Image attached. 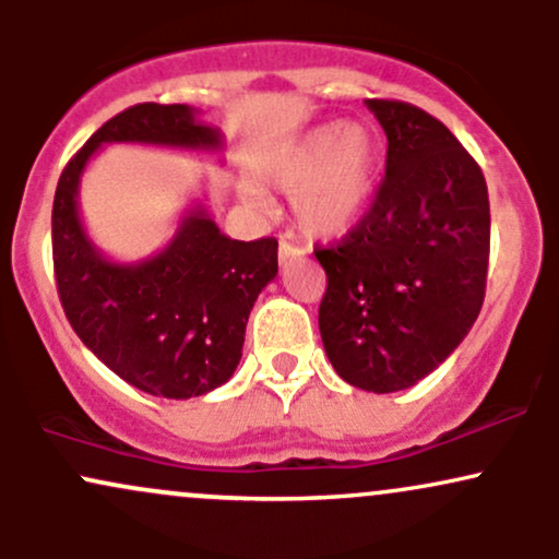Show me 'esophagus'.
Returning <instances> with one entry per match:
<instances>
[{
  "instance_id": "obj_1",
  "label": "esophagus",
  "mask_w": 559,
  "mask_h": 559,
  "mask_svg": "<svg viewBox=\"0 0 559 559\" xmlns=\"http://www.w3.org/2000/svg\"><path fill=\"white\" fill-rule=\"evenodd\" d=\"M278 258H281V265H286V262H294L299 258H305V249L297 247V243L281 239V247H278Z\"/></svg>"
}]
</instances>
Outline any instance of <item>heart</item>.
<instances>
[{
	"label": "heart",
	"mask_w": 559,
	"mask_h": 559,
	"mask_svg": "<svg viewBox=\"0 0 559 559\" xmlns=\"http://www.w3.org/2000/svg\"><path fill=\"white\" fill-rule=\"evenodd\" d=\"M260 178L288 191V207L299 230L320 239H336L362 221L376 199L381 178V139L362 123L310 128L288 141L260 168ZM243 199L267 207L265 191L247 183Z\"/></svg>",
	"instance_id": "b5f03b06"
}]
</instances>
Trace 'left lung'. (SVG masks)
Listing matches in <instances>:
<instances>
[{
    "instance_id": "8db88e82",
    "label": "left lung",
    "mask_w": 559,
    "mask_h": 559,
    "mask_svg": "<svg viewBox=\"0 0 559 559\" xmlns=\"http://www.w3.org/2000/svg\"><path fill=\"white\" fill-rule=\"evenodd\" d=\"M389 139L386 178L336 247L318 325L325 355L352 386H415L476 323L489 271V191L454 133L394 99H365Z\"/></svg>"
}]
</instances>
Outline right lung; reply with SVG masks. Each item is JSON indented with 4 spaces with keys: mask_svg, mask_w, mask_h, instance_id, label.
<instances>
[{
    "mask_svg": "<svg viewBox=\"0 0 559 559\" xmlns=\"http://www.w3.org/2000/svg\"><path fill=\"white\" fill-rule=\"evenodd\" d=\"M105 144L221 152L223 136L189 105L128 107L66 165L52 207L57 294L81 342L146 394L202 396L241 360L249 312L278 273V241L230 239L194 204L163 252L139 262L105 258L79 215L81 176Z\"/></svg>",
    "mask_w": 559,
    "mask_h": 559,
    "instance_id": "add662e5",
    "label": "right lung"
}]
</instances>
